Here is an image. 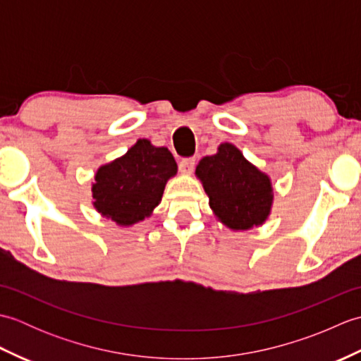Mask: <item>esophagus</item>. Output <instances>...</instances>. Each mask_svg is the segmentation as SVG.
<instances>
[{
  "label": "esophagus",
  "mask_w": 361,
  "mask_h": 361,
  "mask_svg": "<svg viewBox=\"0 0 361 361\" xmlns=\"http://www.w3.org/2000/svg\"><path fill=\"white\" fill-rule=\"evenodd\" d=\"M195 167V158H181L178 163V169L181 173H192Z\"/></svg>",
  "instance_id": "obj_1"
}]
</instances>
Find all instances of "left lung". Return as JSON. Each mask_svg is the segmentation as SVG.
I'll return each mask as SVG.
<instances>
[{"instance_id":"1","label":"left lung","mask_w":361,"mask_h":361,"mask_svg":"<svg viewBox=\"0 0 361 361\" xmlns=\"http://www.w3.org/2000/svg\"><path fill=\"white\" fill-rule=\"evenodd\" d=\"M209 206L231 229H250L265 221L271 208V183L250 164L233 144H220L219 152L204 157L195 171Z\"/></svg>"}]
</instances>
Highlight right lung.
Masks as SVG:
<instances>
[{
    "label": "right lung",
    "instance_id": "obj_1",
    "mask_svg": "<svg viewBox=\"0 0 361 361\" xmlns=\"http://www.w3.org/2000/svg\"><path fill=\"white\" fill-rule=\"evenodd\" d=\"M175 173L171 152L140 140L124 157L97 171L91 189L94 208L118 225H133L157 208L166 181Z\"/></svg>",
    "mask_w": 361,
    "mask_h": 361
}]
</instances>
